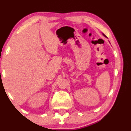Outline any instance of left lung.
<instances>
[{"instance_id": "8db88e82", "label": "left lung", "mask_w": 131, "mask_h": 131, "mask_svg": "<svg viewBox=\"0 0 131 131\" xmlns=\"http://www.w3.org/2000/svg\"><path fill=\"white\" fill-rule=\"evenodd\" d=\"M102 34H103V36H105V37H106V36H105V34H103V33H102Z\"/></svg>"}]
</instances>
